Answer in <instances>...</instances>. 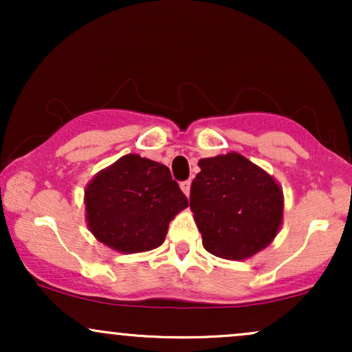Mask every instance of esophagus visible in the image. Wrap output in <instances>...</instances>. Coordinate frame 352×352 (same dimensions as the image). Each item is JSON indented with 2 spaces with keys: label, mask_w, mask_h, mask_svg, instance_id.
<instances>
[{
  "label": "esophagus",
  "mask_w": 352,
  "mask_h": 352,
  "mask_svg": "<svg viewBox=\"0 0 352 352\" xmlns=\"http://www.w3.org/2000/svg\"><path fill=\"white\" fill-rule=\"evenodd\" d=\"M190 185H192V182H190V180H184V182H182V184H180V188L182 190H184V193H185V195H190Z\"/></svg>",
  "instance_id": "obj_1"
}]
</instances>
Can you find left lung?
I'll return each instance as SVG.
<instances>
[{"label":"left lung","instance_id":"obj_1","mask_svg":"<svg viewBox=\"0 0 352 352\" xmlns=\"http://www.w3.org/2000/svg\"><path fill=\"white\" fill-rule=\"evenodd\" d=\"M190 187V208L208 253L245 260L268 246L283 220L280 185L240 153L208 157Z\"/></svg>","mask_w":352,"mask_h":352}]
</instances>
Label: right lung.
I'll return each mask as SVG.
<instances>
[{
  "mask_svg": "<svg viewBox=\"0 0 352 352\" xmlns=\"http://www.w3.org/2000/svg\"><path fill=\"white\" fill-rule=\"evenodd\" d=\"M188 205L165 165L129 153L89 182L87 223L92 235L122 253L164 243L168 223Z\"/></svg>",
  "mask_w": 352,
  "mask_h": 352,
  "instance_id": "1",
  "label": "right lung"
}]
</instances>
